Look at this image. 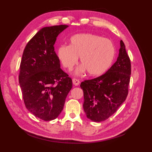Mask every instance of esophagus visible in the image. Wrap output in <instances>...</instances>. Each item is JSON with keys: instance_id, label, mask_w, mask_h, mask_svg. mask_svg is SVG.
Here are the masks:
<instances>
[{"instance_id": "1", "label": "esophagus", "mask_w": 152, "mask_h": 152, "mask_svg": "<svg viewBox=\"0 0 152 152\" xmlns=\"http://www.w3.org/2000/svg\"><path fill=\"white\" fill-rule=\"evenodd\" d=\"M72 83H73V84H74V86H78V85L80 84V82L78 80H77V79H76V78H73V79H72Z\"/></svg>"}]
</instances>
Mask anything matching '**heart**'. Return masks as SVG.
<instances>
[{
	"label": "heart",
	"instance_id": "1",
	"mask_svg": "<svg viewBox=\"0 0 152 152\" xmlns=\"http://www.w3.org/2000/svg\"><path fill=\"white\" fill-rule=\"evenodd\" d=\"M69 46L62 45L57 50V57L63 66L72 70L80 57L82 66L77 74L88 71L89 76H99L110 66L115 56V48L112 42L98 35L82 33L71 37Z\"/></svg>",
	"mask_w": 152,
	"mask_h": 152
}]
</instances>
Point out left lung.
<instances>
[{
  "label": "left lung",
  "mask_w": 152,
  "mask_h": 152,
  "mask_svg": "<svg viewBox=\"0 0 152 152\" xmlns=\"http://www.w3.org/2000/svg\"><path fill=\"white\" fill-rule=\"evenodd\" d=\"M120 46L117 61L107 72L80 84L84 97L83 110L88 118L93 121L101 122L109 118L127 96L131 61L122 40Z\"/></svg>",
  "instance_id": "1"
}]
</instances>
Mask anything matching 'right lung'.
<instances>
[{
  "mask_svg": "<svg viewBox=\"0 0 152 152\" xmlns=\"http://www.w3.org/2000/svg\"><path fill=\"white\" fill-rule=\"evenodd\" d=\"M68 25L44 27L28 41L20 64L19 82L25 105L44 121L58 117L63 110L72 81L61 69L54 44Z\"/></svg>",
  "mask_w": 152,
  "mask_h": 152,
  "instance_id": "obj_1",
  "label": "right lung"
}]
</instances>
